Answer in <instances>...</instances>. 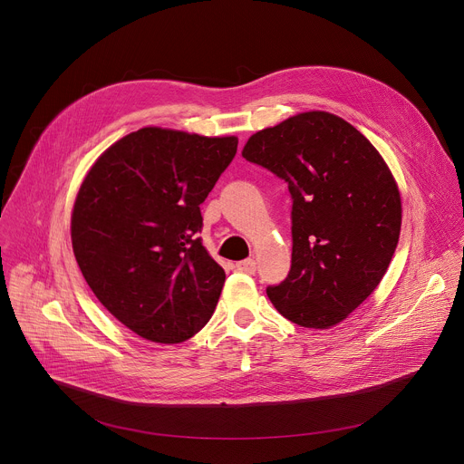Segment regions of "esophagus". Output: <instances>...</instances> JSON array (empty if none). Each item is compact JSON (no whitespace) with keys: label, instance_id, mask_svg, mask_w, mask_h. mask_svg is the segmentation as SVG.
Instances as JSON below:
<instances>
[{"label":"esophagus","instance_id":"1","mask_svg":"<svg viewBox=\"0 0 464 464\" xmlns=\"http://www.w3.org/2000/svg\"><path fill=\"white\" fill-rule=\"evenodd\" d=\"M237 270L242 272V274H255L256 270V262L253 258H246V260H240L237 262Z\"/></svg>","mask_w":464,"mask_h":464}]
</instances>
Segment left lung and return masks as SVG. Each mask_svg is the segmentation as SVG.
Segmentation results:
<instances>
[{"label": "left lung", "instance_id": "left-lung-1", "mask_svg": "<svg viewBox=\"0 0 464 464\" xmlns=\"http://www.w3.org/2000/svg\"><path fill=\"white\" fill-rule=\"evenodd\" d=\"M242 156L288 183L292 268L266 294L292 323L330 328L380 285L399 244L396 181L365 136L338 115L304 111L253 134Z\"/></svg>", "mask_w": 464, "mask_h": 464}]
</instances>
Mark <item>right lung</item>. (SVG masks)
Wrapping results in <instances>:
<instances>
[{
    "mask_svg": "<svg viewBox=\"0 0 464 464\" xmlns=\"http://www.w3.org/2000/svg\"><path fill=\"white\" fill-rule=\"evenodd\" d=\"M237 138L141 128L84 178L72 215L79 268L124 326L181 343L213 315L226 272L198 233L200 204L237 154Z\"/></svg>",
    "mask_w": 464,
    "mask_h": 464,
    "instance_id": "obj_1",
    "label": "right lung"
}]
</instances>
